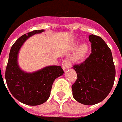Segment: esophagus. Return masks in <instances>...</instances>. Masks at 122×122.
I'll use <instances>...</instances> for the list:
<instances>
[{"label": "esophagus", "mask_w": 122, "mask_h": 122, "mask_svg": "<svg viewBox=\"0 0 122 122\" xmlns=\"http://www.w3.org/2000/svg\"><path fill=\"white\" fill-rule=\"evenodd\" d=\"M71 66H72V64H71V61L69 59L66 58V59H64L63 60V62L62 63V67L64 70H66V69H69Z\"/></svg>", "instance_id": "34e87169"}]
</instances>
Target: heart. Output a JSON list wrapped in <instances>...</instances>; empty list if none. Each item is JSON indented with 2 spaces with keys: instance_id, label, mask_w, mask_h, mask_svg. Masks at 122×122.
<instances>
[{
  "instance_id": "obj_1",
  "label": "heart",
  "mask_w": 122,
  "mask_h": 122,
  "mask_svg": "<svg viewBox=\"0 0 122 122\" xmlns=\"http://www.w3.org/2000/svg\"><path fill=\"white\" fill-rule=\"evenodd\" d=\"M87 51V46L86 45H82L81 47H80L79 50L77 52V56L78 58H81L82 56H83L84 55H85L86 52Z\"/></svg>"
}]
</instances>
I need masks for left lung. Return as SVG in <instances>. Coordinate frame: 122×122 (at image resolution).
Here are the masks:
<instances>
[{"label": "left lung", "mask_w": 122, "mask_h": 122, "mask_svg": "<svg viewBox=\"0 0 122 122\" xmlns=\"http://www.w3.org/2000/svg\"><path fill=\"white\" fill-rule=\"evenodd\" d=\"M91 53L83 62L73 66L77 79L72 86L73 97L79 103L93 105L106 98L115 78V67L110 48L101 37L89 36Z\"/></svg>", "instance_id": "8db88e82"}]
</instances>
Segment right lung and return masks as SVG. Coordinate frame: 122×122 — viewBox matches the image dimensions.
Returning a JSON list of instances; mask_svg holds the SVG:
<instances>
[{
    "mask_svg": "<svg viewBox=\"0 0 122 122\" xmlns=\"http://www.w3.org/2000/svg\"><path fill=\"white\" fill-rule=\"evenodd\" d=\"M43 31L34 30L15 41L10 50L5 73L7 85L12 95L21 103L31 106L45 103L50 97L55 79L64 74L61 66H48L30 74L24 72L17 65V54L26 39Z\"/></svg>",
    "mask_w": 122,
    "mask_h": 122,
    "instance_id": "add662e5",
    "label": "right lung"
}]
</instances>
